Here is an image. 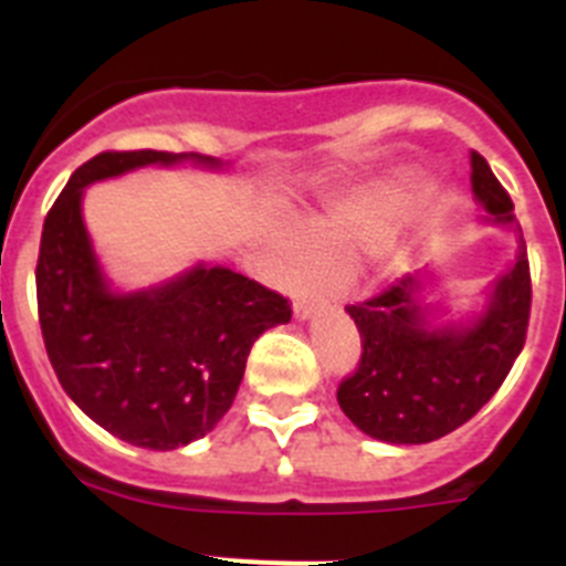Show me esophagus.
<instances>
[{
    "instance_id": "esophagus-1",
    "label": "esophagus",
    "mask_w": 566,
    "mask_h": 566,
    "mask_svg": "<svg viewBox=\"0 0 566 566\" xmlns=\"http://www.w3.org/2000/svg\"><path fill=\"white\" fill-rule=\"evenodd\" d=\"M317 300L312 297V294H303V297L294 300V319L297 323H306V319H312V314L317 312Z\"/></svg>"
}]
</instances>
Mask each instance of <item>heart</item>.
I'll list each match as a JSON object with an SVG mask.
<instances>
[{
    "label": "heart",
    "instance_id": "1",
    "mask_svg": "<svg viewBox=\"0 0 566 566\" xmlns=\"http://www.w3.org/2000/svg\"><path fill=\"white\" fill-rule=\"evenodd\" d=\"M413 209L408 187H374L326 198L308 214L306 232L280 229L272 234L274 269L280 277H294L308 269L343 272L377 254L391 240L394 229Z\"/></svg>",
    "mask_w": 566,
    "mask_h": 566
}]
</instances>
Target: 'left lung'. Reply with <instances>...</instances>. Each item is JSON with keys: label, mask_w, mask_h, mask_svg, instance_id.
I'll return each instance as SVG.
<instances>
[{"label": "left lung", "mask_w": 566, "mask_h": 566, "mask_svg": "<svg viewBox=\"0 0 566 566\" xmlns=\"http://www.w3.org/2000/svg\"><path fill=\"white\" fill-rule=\"evenodd\" d=\"M470 189L479 223L516 234V258L484 289L482 306L448 317L428 303L431 266L405 274L388 292L348 306L363 339L357 371L337 402L359 431L388 444H424L457 431L499 391L524 348L530 263L513 201L479 153H470Z\"/></svg>", "instance_id": "8db88e82"}]
</instances>
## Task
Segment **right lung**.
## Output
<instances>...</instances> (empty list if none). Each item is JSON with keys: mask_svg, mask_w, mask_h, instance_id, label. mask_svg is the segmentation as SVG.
Here are the masks:
<instances>
[{"mask_svg": "<svg viewBox=\"0 0 566 566\" xmlns=\"http://www.w3.org/2000/svg\"><path fill=\"white\" fill-rule=\"evenodd\" d=\"M201 153H102L70 175L44 218L36 263L39 323L67 397L113 437L175 451L207 437L232 408L254 339L292 319L280 294L227 266L195 263L155 286L122 292L84 223V189Z\"/></svg>", "mask_w": 566, "mask_h": 566, "instance_id": "right-lung-1", "label": "right lung"}]
</instances>
